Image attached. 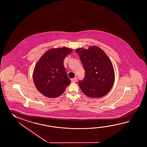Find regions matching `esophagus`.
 I'll list each match as a JSON object with an SVG mask.
<instances>
[{"mask_svg":"<svg viewBox=\"0 0 147 147\" xmlns=\"http://www.w3.org/2000/svg\"><path fill=\"white\" fill-rule=\"evenodd\" d=\"M71 81L72 83H75V82H76L77 81V78L76 77L74 78V79H72L71 80Z\"/></svg>","mask_w":147,"mask_h":147,"instance_id":"esophagus-1","label":"esophagus"}]
</instances>
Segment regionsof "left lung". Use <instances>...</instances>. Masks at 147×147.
Wrapping results in <instances>:
<instances>
[{
    "label": "left lung",
    "instance_id": "obj_1",
    "mask_svg": "<svg viewBox=\"0 0 147 147\" xmlns=\"http://www.w3.org/2000/svg\"><path fill=\"white\" fill-rule=\"evenodd\" d=\"M79 55L85 70L84 79L79 81L82 91L89 98H98L107 94L115 79L111 61L105 52L96 46L88 49L78 48Z\"/></svg>",
    "mask_w": 147,
    "mask_h": 147
}]
</instances>
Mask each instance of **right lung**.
<instances>
[{"label": "right lung", "instance_id": "add662e5", "mask_svg": "<svg viewBox=\"0 0 147 147\" xmlns=\"http://www.w3.org/2000/svg\"><path fill=\"white\" fill-rule=\"evenodd\" d=\"M72 49L66 47L51 49L40 58L33 71L35 86L43 95L55 98L64 93L70 84L64 65V60Z\"/></svg>", "mask_w": 147, "mask_h": 147}]
</instances>
